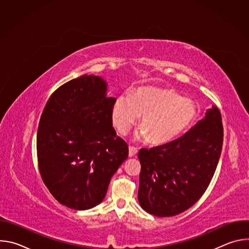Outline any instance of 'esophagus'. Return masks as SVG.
<instances>
[{"label":"esophagus","mask_w":249,"mask_h":249,"mask_svg":"<svg viewBox=\"0 0 249 249\" xmlns=\"http://www.w3.org/2000/svg\"><path fill=\"white\" fill-rule=\"evenodd\" d=\"M138 153V149L134 146L129 147V157H134Z\"/></svg>","instance_id":"esophagus-1"}]
</instances>
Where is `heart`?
<instances>
[{"mask_svg":"<svg viewBox=\"0 0 249 249\" xmlns=\"http://www.w3.org/2000/svg\"><path fill=\"white\" fill-rule=\"evenodd\" d=\"M196 114L191 100L174 90L142 87L131 94L120 95L112 108V121L126 133L141 115V136L155 145L166 144L182 134Z\"/></svg>","mask_w":249,"mask_h":249,"instance_id":"heart-1","label":"heart"}]
</instances>
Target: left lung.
<instances>
[{
	"label": "left lung",
	"instance_id": "left-lung-1",
	"mask_svg": "<svg viewBox=\"0 0 249 249\" xmlns=\"http://www.w3.org/2000/svg\"><path fill=\"white\" fill-rule=\"evenodd\" d=\"M224 129L217 107L180 138L161 146L141 149L138 199L157 217H172L193 206L216 171Z\"/></svg>",
	"mask_w": 249,
	"mask_h": 249
}]
</instances>
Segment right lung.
I'll return each instance as SVG.
<instances>
[{
    "instance_id": "obj_1",
    "label": "right lung",
    "mask_w": 249,
    "mask_h": 249,
    "mask_svg": "<svg viewBox=\"0 0 249 249\" xmlns=\"http://www.w3.org/2000/svg\"><path fill=\"white\" fill-rule=\"evenodd\" d=\"M105 91L99 77L71 80L50 95L39 120L41 178L59 203L74 210H88L103 200L129 154L112 126L116 98L106 97Z\"/></svg>"
}]
</instances>
